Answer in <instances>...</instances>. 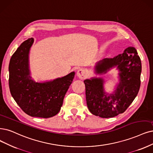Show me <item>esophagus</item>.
I'll return each instance as SVG.
<instances>
[{"instance_id":"1","label":"esophagus","mask_w":153,"mask_h":153,"mask_svg":"<svg viewBox=\"0 0 153 153\" xmlns=\"http://www.w3.org/2000/svg\"><path fill=\"white\" fill-rule=\"evenodd\" d=\"M77 76L79 79H84L86 77V71L83 69H79L77 72Z\"/></svg>"}]
</instances>
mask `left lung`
I'll return each instance as SVG.
<instances>
[{"label": "left lung", "mask_w": 153, "mask_h": 153, "mask_svg": "<svg viewBox=\"0 0 153 153\" xmlns=\"http://www.w3.org/2000/svg\"><path fill=\"white\" fill-rule=\"evenodd\" d=\"M114 68L118 71V82L113 93L105 91L103 77H93L84 81L88 108L92 114L101 118L114 117L125 111L137 97L140 86L142 65L134 47L127 48L114 58L98 62L94 72L103 75Z\"/></svg>", "instance_id": "obj_1"}]
</instances>
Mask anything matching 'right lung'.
Instances as JSON below:
<instances>
[{
    "mask_svg": "<svg viewBox=\"0 0 153 153\" xmlns=\"http://www.w3.org/2000/svg\"><path fill=\"white\" fill-rule=\"evenodd\" d=\"M33 38L22 42L12 55L9 65L11 95L20 108L31 117L50 118L60 111L75 72L45 82L31 76L29 54Z\"/></svg>",
    "mask_w": 153,
    "mask_h": 153,
    "instance_id": "obj_1",
    "label": "right lung"
}]
</instances>
